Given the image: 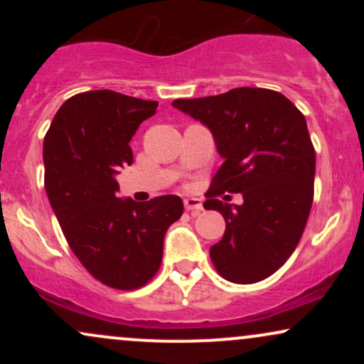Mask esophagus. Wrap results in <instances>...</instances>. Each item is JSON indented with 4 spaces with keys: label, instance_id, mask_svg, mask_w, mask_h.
Masks as SVG:
<instances>
[{
    "label": "esophagus",
    "instance_id": "34e87169",
    "mask_svg": "<svg viewBox=\"0 0 364 364\" xmlns=\"http://www.w3.org/2000/svg\"><path fill=\"white\" fill-rule=\"evenodd\" d=\"M185 208L188 212H191V215H198L200 212L203 210V205H202V200L200 198H186L185 200Z\"/></svg>",
    "mask_w": 364,
    "mask_h": 364
}]
</instances>
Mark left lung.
<instances>
[{
    "label": "left lung",
    "instance_id": "1",
    "mask_svg": "<svg viewBox=\"0 0 364 364\" xmlns=\"http://www.w3.org/2000/svg\"><path fill=\"white\" fill-rule=\"evenodd\" d=\"M173 106L210 129L224 157L205 193L225 220L210 260L225 281L253 284L281 269L301 240L313 203L315 149L303 112L286 95L240 87ZM241 193L232 208L218 200Z\"/></svg>",
    "mask_w": 364,
    "mask_h": 364
}]
</instances>
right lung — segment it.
Segmentation results:
<instances>
[{"mask_svg":"<svg viewBox=\"0 0 364 364\" xmlns=\"http://www.w3.org/2000/svg\"><path fill=\"white\" fill-rule=\"evenodd\" d=\"M157 106L114 90L82 92L44 136V186L63 235L92 277L112 289H139L157 274L166 231L183 214L176 195L145 203L116 196L114 176L133 162L129 140Z\"/></svg>","mask_w":364,"mask_h":364,"instance_id":"obj_1","label":"right lung"}]
</instances>
